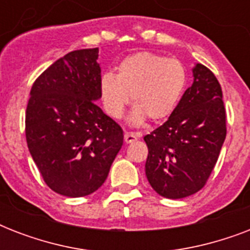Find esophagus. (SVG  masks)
Segmentation results:
<instances>
[{
	"instance_id": "1",
	"label": "esophagus",
	"mask_w": 250,
	"mask_h": 250,
	"mask_svg": "<svg viewBox=\"0 0 250 250\" xmlns=\"http://www.w3.org/2000/svg\"><path fill=\"white\" fill-rule=\"evenodd\" d=\"M137 140V135L133 132H125V144H131L133 141Z\"/></svg>"
}]
</instances>
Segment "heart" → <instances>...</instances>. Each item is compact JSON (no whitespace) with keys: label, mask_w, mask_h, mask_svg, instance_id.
<instances>
[{"label":"heart","mask_w":250,"mask_h":250,"mask_svg":"<svg viewBox=\"0 0 250 250\" xmlns=\"http://www.w3.org/2000/svg\"><path fill=\"white\" fill-rule=\"evenodd\" d=\"M187 84L184 64L176 58L152 52L133 53L118 64L117 75L101 78V98L106 113L119 119L131 96L135 106L131 122L139 125L166 119L178 105Z\"/></svg>","instance_id":"b5f03b06"}]
</instances>
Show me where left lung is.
<instances>
[{
    "label": "left lung",
    "mask_w": 250,
    "mask_h": 250,
    "mask_svg": "<svg viewBox=\"0 0 250 250\" xmlns=\"http://www.w3.org/2000/svg\"><path fill=\"white\" fill-rule=\"evenodd\" d=\"M170 118L144 137L145 174L157 193L184 198L204 188L225 143L226 109L221 84L204 64Z\"/></svg>",
    "instance_id": "left-lung-1"
}]
</instances>
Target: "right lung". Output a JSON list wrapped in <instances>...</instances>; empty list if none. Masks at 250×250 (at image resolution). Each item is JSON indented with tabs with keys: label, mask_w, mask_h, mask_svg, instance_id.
Listing matches in <instances>:
<instances>
[{
	"label": "right lung",
	"mask_w": 250,
	"mask_h": 250,
	"mask_svg": "<svg viewBox=\"0 0 250 250\" xmlns=\"http://www.w3.org/2000/svg\"><path fill=\"white\" fill-rule=\"evenodd\" d=\"M98 48L80 49L33 83L25 139L46 186L67 197L93 193L123 145V129L94 101L101 97Z\"/></svg>",
	"instance_id": "right-lung-1"
}]
</instances>
